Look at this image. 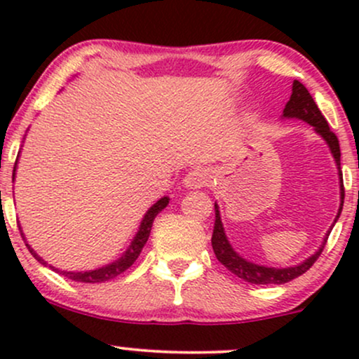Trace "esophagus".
Wrapping results in <instances>:
<instances>
[{
    "label": "esophagus",
    "instance_id": "esophagus-1",
    "mask_svg": "<svg viewBox=\"0 0 359 359\" xmlns=\"http://www.w3.org/2000/svg\"><path fill=\"white\" fill-rule=\"evenodd\" d=\"M208 182H209V170H205V168H194V170L189 172L184 179V184L191 189L204 187Z\"/></svg>",
    "mask_w": 359,
    "mask_h": 359
}]
</instances>
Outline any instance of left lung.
<instances>
[{
    "label": "left lung",
    "mask_w": 359,
    "mask_h": 359,
    "mask_svg": "<svg viewBox=\"0 0 359 359\" xmlns=\"http://www.w3.org/2000/svg\"><path fill=\"white\" fill-rule=\"evenodd\" d=\"M283 116L304 119V121H307L309 125L316 128L317 133L327 142L329 148H331L332 155H334L336 158L337 168H339L341 182H343L339 140H337L336 135L331 131V128H329L327 121H325V118L323 116V113H320V109L317 108L314 100H312L311 93H309L306 86L300 84L299 81H294L290 101L287 102L285 109H283ZM341 203H344V184H341ZM214 209H216V221H214V231H212V240H211L214 255H216V258L219 259L221 265H224L233 275H236V277L245 280V282L253 283V285H282V283H287L290 282V280L300 277V275L306 273V271L317 262V258H319L320 253H323L324 245L327 243V238H325L324 245L320 246L319 251L297 266H290V269H266V266L255 265V263L243 259L240 255L231 248V245H229L228 240H226L224 229H222L217 205H214ZM341 211H343V204H341L339 212H337L336 216V221L337 217H339Z\"/></svg>",
    "instance_id": "obj_1"
}]
</instances>
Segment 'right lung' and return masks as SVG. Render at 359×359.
Returning <instances> with one entry per match:
<instances>
[{"label": "right lung", "mask_w": 359, "mask_h": 359, "mask_svg": "<svg viewBox=\"0 0 359 359\" xmlns=\"http://www.w3.org/2000/svg\"><path fill=\"white\" fill-rule=\"evenodd\" d=\"M167 204H168V199L167 197H163V199H160L158 203L151 205L150 211L145 214V217H143L142 226H140V231L137 233V236H135V240L130 245V248H128V251L123 255L121 258L116 259L114 263H111V265L102 266V269H97L93 271H84V273H81V271L79 273H74V271H62V270L53 269V266H52V270H55L57 273H62L64 277L74 280V282H84V283H102V282H108V280L119 277V275L125 273V271L130 269L135 262H137L140 253H142V248L145 246L148 236H150V229H151V224H154V219L156 217V214L162 211ZM27 248L30 250V253L34 255V257L39 259L42 265H47V263H45L43 259L30 248V246L27 245Z\"/></svg>", "instance_id": "obj_1"}]
</instances>
